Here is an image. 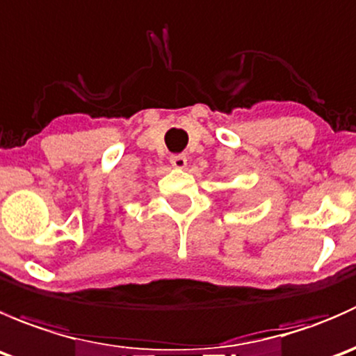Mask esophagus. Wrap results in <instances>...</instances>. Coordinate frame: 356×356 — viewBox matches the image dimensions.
I'll return each mask as SVG.
<instances>
[{"label":"esophagus","instance_id":"1","mask_svg":"<svg viewBox=\"0 0 356 356\" xmlns=\"http://www.w3.org/2000/svg\"><path fill=\"white\" fill-rule=\"evenodd\" d=\"M170 163L174 168H186L188 165V156L186 155H172L170 156Z\"/></svg>","mask_w":356,"mask_h":356}]
</instances>
